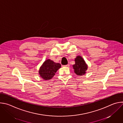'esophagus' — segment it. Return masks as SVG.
Returning <instances> with one entry per match:
<instances>
[{
	"label": "esophagus",
	"mask_w": 123,
	"mask_h": 123,
	"mask_svg": "<svg viewBox=\"0 0 123 123\" xmlns=\"http://www.w3.org/2000/svg\"><path fill=\"white\" fill-rule=\"evenodd\" d=\"M69 66H70L69 64H67V65H66L65 66V67H69Z\"/></svg>",
	"instance_id": "obj_1"
}]
</instances>
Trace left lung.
<instances>
[{
    "mask_svg": "<svg viewBox=\"0 0 123 123\" xmlns=\"http://www.w3.org/2000/svg\"><path fill=\"white\" fill-rule=\"evenodd\" d=\"M75 64L73 66L75 74L78 75H83L86 74L88 68L84 59L82 56L78 55L74 59Z\"/></svg>",
    "mask_w": 123,
    "mask_h": 123,
    "instance_id": "8db88e82",
    "label": "left lung"
}]
</instances>
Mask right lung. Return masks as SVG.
<instances>
[{
  "label": "right lung",
  "instance_id": "obj_1",
  "mask_svg": "<svg viewBox=\"0 0 123 123\" xmlns=\"http://www.w3.org/2000/svg\"><path fill=\"white\" fill-rule=\"evenodd\" d=\"M60 63H55L48 59L45 60L39 68L38 74L40 76L45 80L51 79L57 71L61 68Z\"/></svg>",
  "mask_w": 123,
  "mask_h": 123
}]
</instances>
